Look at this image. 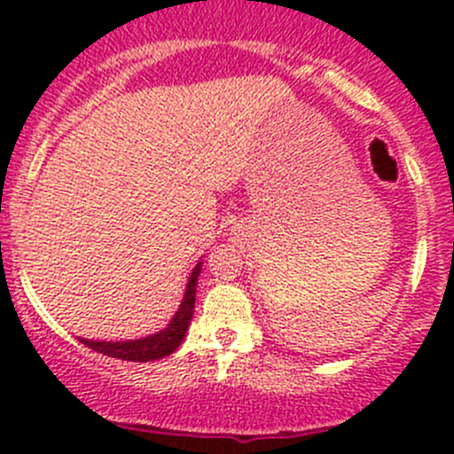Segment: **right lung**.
I'll return each instance as SVG.
<instances>
[{
	"label": "right lung",
	"mask_w": 454,
	"mask_h": 454,
	"mask_svg": "<svg viewBox=\"0 0 454 454\" xmlns=\"http://www.w3.org/2000/svg\"><path fill=\"white\" fill-rule=\"evenodd\" d=\"M200 268L193 270L189 278V286H186L184 301H182L180 309H177L176 318L168 323L167 329H162L160 333H153L149 338H142V340H131V342H91L83 340L85 347L98 351V354L109 356V358L127 360V363H151V360L164 358V356L173 354V351L180 347L182 338H184L186 329H189L191 318L195 312V287H198V277Z\"/></svg>",
	"instance_id": "add662e5"
}]
</instances>
